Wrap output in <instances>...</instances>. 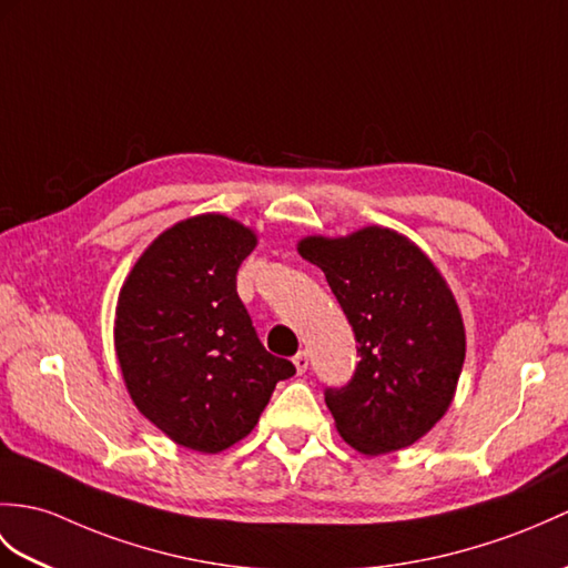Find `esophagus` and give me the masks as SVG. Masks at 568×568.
Listing matches in <instances>:
<instances>
[{
  "instance_id": "esophagus-1",
  "label": "esophagus",
  "mask_w": 568,
  "mask_h": 568,
  "mask_svg": "<svg viewBox=\"0 0 568 568\" xmlns=\"http://www.w3.org/2000/svg\"><path fill=\"white\" fill-rule=\"evenodd\" d=\"M293 363H295V367H297V373L302 375L307 371V365H310V353L307 351H300L295 358H293Z\"/></svg>"
}]
</instances>
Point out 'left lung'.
Instances as JSON below:
<instances>
[{"label":"left lung","instance_id":"1","mask_svg":"<svg viewBox=\"0 0 568 568\" xmlns=\"http://www.w3.org/2000/svg\"><path fill=\"white\" fill-rule=\"evenodd\" d=\"M297 252L326 275L358 341L361 363L324 399L336 430L363 455L414 445L453 404L465 365V322L435 263L389 227L305 236Z\"/></svg>","mask_w":568,"mask_h":568}]
</instances>
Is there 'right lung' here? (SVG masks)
Instances as JSON below:
<instances>
[{"instance_id": "right-lung-1", "label": "right lung", "mask_w": 568, "mask_h": 568, "mask_svg": "<svg viewBox=\"0 0 568 568\" xmlns=\"http://www.w3.org/2000/svg\"><path fill=\"white\" fill-rule=\"evenodd\" d=\"M252 227L220 213L176 222L121 287L113 344L130 399L176 445L215 455L246 438L295 365L256 336L236 295Z\"/></svg>"}]
</instances>
